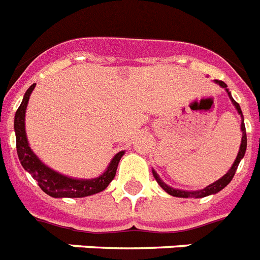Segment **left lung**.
Wrapping results in <instances>:
<instances>
[{"label": "left lung", "mask_w": 260, "mask_h": 260, "mask_svg": "<svg viewBox=\"0 0 260 260\" xmlns=\"http://www.w3.org/2000/svg\"><path fill=\"white\" fill-rule=\"evenodd\" d=\"M215 82L219 84L221 87H223V88H226V84H224L222 80H215ZM226 91H228L229 96H230L231 102H233V104L235 106V108L238 110V113L242 116V125H241V129H242V143H241V148H239V152H238V156L237 158H235L234 164H233V167L230 168V171L228 172V173L224 174L223 177L219 178L218 181H215L214 184L209 185V186H206L205 189H202V190H197V191H185V190H178V189H173V187L168 186L167 184H164L162 181L160 180V177L157 176L156 172L153 171V176L154 178H156V181L160 184V186L162 187L164 190L167 191L168 194H171V196H174V197H182V198H202V197H206V196H210V194H215L218 193L219 190H222L226 185L230 182L231 180H233V177H234L235 174V171H237L238 165H239V162H241V160L243 158V156H245L246 153V147H247V136H246V126H245V123H243V115H242V111H241V107H239V104L235 102L233 98H231L230 92H229V89L226 88Z\"/></svg>", "instance_id": "left-lung-1"}]
</instances>
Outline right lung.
<instances>
[{
    "mask_svg": "<svg viewBox=\"0 0 260 260\" xmlns=\"http://www.w3.org/2000/svg\"><path fill=\"white\" fill-rule=\"evenodd\" d=\"M36 87V83L29 87L23 96L22 103L18 107V110L15 112L14 117V131H15V140H17V153L18 158L21 161V165L25 168V171L31 174V177L38 182L39 187L49 194L51 197L62 198H80L87 197L91 194L99 193L104 190L111 181L113 180L116 174L117 165L124 154V150L119 152L116 156L113 157L111 161L110 167L107 168L102 176L92 180H75V178H69L63 174H59L58 172H54L49 167H46L45 164L39 161L38 157L32 153L30 149L27 139H26L25 132V112L26 107L29 103L30 93Z\"/></svg>",
    "mask_w": 260,
    "mask_h": 260,
    "instance_id": "1",
    "label": "right lung"
}]
</instances>
